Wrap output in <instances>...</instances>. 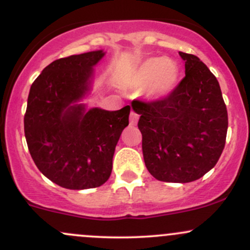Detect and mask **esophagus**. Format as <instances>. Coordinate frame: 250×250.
<instances>
[{
  "label": "esophagus",
  "mask_w": 250,
  "mask_h": 250,
  "mask_svg": "<svg viewBox=\"0 0 250 250\" xmlns=\"http://www.w3.org/2000/svg\"><path fill=\"white\" fill-rule=\"evenodd\" d=\"M137 121H139V115H137L134 110H131L130 111V125H135L137 123Z\"/></svg>",
  "instance_id": "1"
}]
</instances>
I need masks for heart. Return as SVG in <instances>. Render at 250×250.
Masks as SVG:
<instances>
[{
    "label": "heart",
    "mask_w": 250,
    "mask_h": 250,
    "mask_svg": "<svg viewBox=\"0 0 250 250\" xmlns=\"http://www.w3.org/2000/svg\"><path fill=\"white\" fill-rule=\"evenodd\" d=\"M179 69L173 61L163 57L145 60L127 77L128 85L143 88L145 95L150 100L168 96L176 85Z\"/></svg>",
    "instance_id": "heart-1"
}]
</instances>
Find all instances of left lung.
Here are the masks:
<instances>
[{
	"mask_svg": "<svg viewBox=\"0 0 250 250\" xmlns=\"http://www.w3.org/2000/svg\"><path fill=\"white\" fill-rule=\"evenodd\" d=\"M186 76L163 99L134 100L146 167L156 180H199L219 161L228 114L219 81L197 56L180 51Z\"/></svg>",
	"mask_w": 250,
	"mask_h": 250,
	"instance_id": "1",
	"label": "left lung"
}]
</instances>
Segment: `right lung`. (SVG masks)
Segmentation results:
<instances>
[{
  "label": "right lung",
  "mask_w": 250,
  "mask_h": 250,
  "mask_svg": "<svg viewBox=\"0 0 250 250\" xmlns=\"http://www.w3.org/2000/svg\"><path fill=\"white\" fill-rule=\"evenodd\" d=\"M102 50L51 62L30 87L24 115L28 149L39 170L63 188L102 186L113 169V156L130 107L85 110L77 104L90 88L93 67Z\"/></svg>",
  "instance_id": "1"
}]
</instances>
